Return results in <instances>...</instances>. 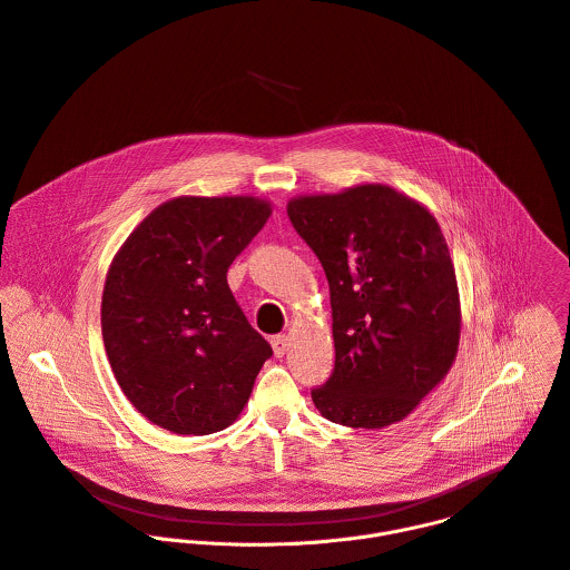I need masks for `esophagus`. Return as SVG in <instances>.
<instances>
[{
	"mask_svg": "<svg viewBox=\"0 0 570 570\" xmlns=\"http://www.w3.org/2000/svg\"><path fill=\"white\" fill-rule=\"evenodd\" d=\"M271 344H273L275 355L282 357V355L288 351V346H291V337H288V335H275V337L271 340Z\"/></svg>",
	"mask_w": 570,
	"mask_h": 570,
	"instance_id": "esophagus-1",
	"label": "esophagus"
}]
</instances>
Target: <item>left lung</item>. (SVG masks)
Segmentation results:
<instances>
[{
    "mask_svg": "<svg viewBox=\"0 0 570 570\" xmlns=\"http://www.w3.org/2000/svg\"><path fill=\"white\" fill-rule=\"evenodd\" d=\"M331 293L335 368L317 412L355 430L407 419L452 368L461 337L454 264L436 217L385 183L286 206Z\"/></svg>",
    "mask_w": 570,
    "mask_h": 570,
    "instance_id": "1",
    "label": "left lung"
}]
</instances>
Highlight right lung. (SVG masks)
I'll return each mask as SVG.
<instances>
[{
	"mask_svg": "<svg viewBox=\"0 0 570 570\" xmlns=\"http://www.w3.org/2000/svg\"><path fill=\"white\" fill-rule=\"evenodd\" d=\"M273 213L259 197H174L125 239L107 271L100 324L129 403L174 434H213L244 412L273 355L228 268Z\"/></svg>",
	"mask_w": 570,
	"mask_h": 570,
	"instance_id": "1",
	"label": "right lung"
}]
</instances>
